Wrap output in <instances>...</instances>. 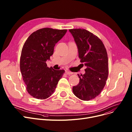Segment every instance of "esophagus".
Here are the masks:
<instances>
[{"label":"esophagus","mask_w":132,"mask_h":132,"mask_svg":"<svg viewBox=\"0 0 132 132\" xmlns=\"http://www.w3.org/2000/svg\"><path fill=\"white\" fill-rule=\"evenodd\" d=\"M65 73H66V74H67V75H71V74H73L72 72H70V71H65Z\"/></svg>","instance_id":"esophagus-1"}]
</instances>
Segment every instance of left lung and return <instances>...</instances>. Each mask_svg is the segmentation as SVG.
Segmentation results:
<instances>
[{
  "instance_id": "1",
  "label": "left lung",
  "mask_w": 132,
  "mask_h": 132,
  "mask_svg": "<svg viewBox=\"0 0 132 132\" xmlns=\"http://www.w3.org/2000/svg\"><path fill=\"white\" fill-rule=\"evenodd\" d=\"M77 45L81 62L87 67L85 74L81 75L79 84L73 87L74 94L83 101L95 98L106 84L109 74L108 57L102 41L86 30H69Z\"/></svg>"
}]
</instances>
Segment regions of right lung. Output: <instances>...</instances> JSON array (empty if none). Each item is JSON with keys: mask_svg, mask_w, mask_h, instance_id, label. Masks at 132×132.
<instances>
[{"mask_svg": "<svg viewBox=\"0 0 132 132\" xmlns=\"http://www.w3.org/2000/svg\"><path fill=\"white\" fill-rule=\"evenodd\" d=\"M67 29L44 28L32 32L23 46L20 67L26 89L33 97L45 100L54 93L65 71L47 67L46 61Z\"/></svg>", "mask_w": 132, "mask_h": 132, "instance_id": "right-lung-1", "label": "right lung"}]
</instances>
